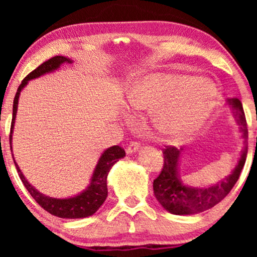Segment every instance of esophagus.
<instances>
[{"instance_id":"34e87169","label":"esophagus","mask_w":257,"mask_h":257,"mask_svg":"<svg viewBox=\"0 0 257 257\" xmlns=\"http://www.w3.org/2000/svg\"><path fill=\"white\" fill-rule=\"evenodd\" d=\"M139 149H140V144L133 142V143L130 144L127 149H126V153H127V154H132V153H135L136 151H138Z\"/></svg>"}]
</instances>
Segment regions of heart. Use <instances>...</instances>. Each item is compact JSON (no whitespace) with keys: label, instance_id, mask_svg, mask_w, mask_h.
Returning <instances> with one entry per match:
<instances>
[{"label":"heart","instance_id":"1","mask_svg":"<svg viewBox=\"0 0 257 257\" xmlns=\"http://www.w3.org/2000/svg\"><path fill=\"white\" fill-rule=\"evenodd\" d=\"M219 90L208 78L156 73L128 90L126 104L133 111H154L152 124L167 140L194 133L213 111Z\"/></svg>","mask_w":257,"mask_h":257}]
</instances>
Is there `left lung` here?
I'll use <instances>...</instances> for the list:
<instances>
[{
  "mask_svg": "<svg viewBox=\"0 0 257 257\" xmlns=\"http://www.w3.org/2000/svg\"><path fill=\"white\" fill-rule=\"evenodd\" d=\"M235 120L240 126V132L244 140L241 157L237 165L228 177L215 185L206 187H193L184 184L180 177V157L184 149L178 150L174 146H167L164 150V167L161 173L153 181L154 195L167 212L174 215H192L212 208L227 196L236 184L242 168L244 166L248 153V128L243 107L237 98L227 100Z\"/></svg>",
  "mask_w": 257,
  "mask_h": 257,
  "instance_id": "obj_1",
  "label": "left lung"
}]
</instances>
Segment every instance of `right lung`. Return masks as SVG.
Instances as JSON below:
<instances>
[{"mask_svg":"<svg viewBox=\"0 0 257 257\" xmlns=\"http://www.w3.org/2000/svg\"><path fill=\"white\" fill-rule=\"evenodd\" d=\"M66 63H72V61L64 56H55L49 59V61L44 62L41 64L37 69H35L33 72H30L26 78L22 80L21 85L17 89L16 96L14 98V105H13V120H12V127H10V149H13L12 142H13V132L14 126H15V119L17 113V106H19V99L20 94L22 90L27 86L29 80L38 78V77L47 75V73L55 72L56 70L61 68L62 64H66ZM125 157V151L119 146H112L105 150L98 160V163L94 167V171L92 173V177L90 179V184L87 187L75 196H69V198H52V196H48L41 193L38 189L34 187L33 185L29 184L27 178L24 177L22 171L20 170L19 165L15 160L17 173H19L21 180H22L23 185L26 186L28 192L30 195L36 200V202L40 205L42 208H44L48 213L52 214V215L62 217V219H82V217H87L93 215L94 213L99 209V207L103 205L105 200L107 198V175L108 172L112 168V166L117 163L119 159ZM14 159V154H13Z\"/></svg>","mask_w":257,"mask_h":257,"instance_id":"1","label":"right lung"}]
</instances>
